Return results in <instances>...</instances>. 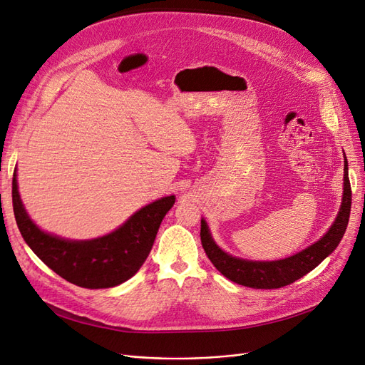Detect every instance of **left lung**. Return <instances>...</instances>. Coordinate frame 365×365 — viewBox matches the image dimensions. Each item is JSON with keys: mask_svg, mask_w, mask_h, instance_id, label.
<instances>
[{"mask_svg": "<svg viewBox=\"0 0 365 365\" xmlns=\"http://www.w3.org/2000/svg\"><path fill=\"white\" fill-rule=\"evenodd\" d=\"M351 207V189L347 170V161H344V195L342 204L334 225L327 233L315 242L314 245L303 250L288 259L275 262H251L236 259L220 250L210 236L205 220H201V242L202 248L216 269L225 275L231 282L254 289H277L282 286L291 284L302 279L309 271L317 268L330 252H332L339 240L346 233Z\"/></svg>", "mask_w": 365, "mask_h": 365, "instance_id": "1", "label": "left lung"}]
</instances>
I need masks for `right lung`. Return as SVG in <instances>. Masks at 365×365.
<instances>
[{"mask_svg": "<svg viewBox=\"0 0 365 365\" xmlns=\"http://www.w3.org/2000/svg\"><path fill=\"white\" fill-rule=\"evenodd\" d=\"M12 202L21 235L50 269L81 288L102 289L126 282L141 268L163 217L175 204V196L143 207L114 233L85 242L47 235L31 222L21 202L16 172L12 181Z\"/></svg>", "mask_w": 365, "mask_h": 365, "instance_id": "add662e5", "label": "right lung"}]
</instances>
